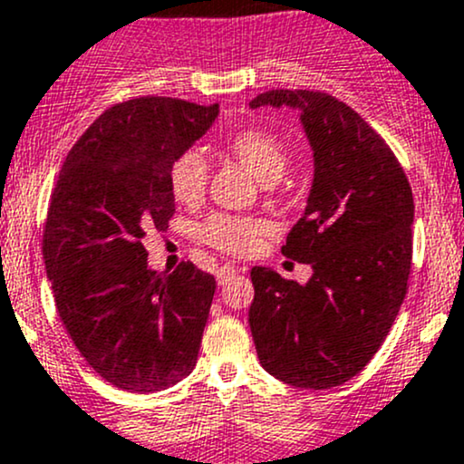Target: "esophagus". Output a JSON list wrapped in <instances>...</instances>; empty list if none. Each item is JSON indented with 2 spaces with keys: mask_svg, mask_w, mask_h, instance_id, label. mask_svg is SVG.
Masks as SVG:
<instances>
[{
  "mask_svg": "<svg viewBox=\"0 0 464 464\" xmlns=\"http://www.w3.org/2000/svg\"><path fill=\"white\" fill-rule=\"evenodd\" d=\"M236 276H237L236 266H231V265L219 266V269H218V285L224 286V285H227V282H231Z\"/></svg>",
  "mask_w": 464,
  "mask_h": 464,
  "instance_id": "34e87169",
  "label": "esophagus"
}]
</instances>
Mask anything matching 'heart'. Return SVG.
<instances>
[{"label": "heart", "instance_id": "b5f03b06", "mask_svg": "<svg viewBox=\"0 0 464 464\" xmlns=\"http://www.w3.org/2000/svg\"><path fill=\"white\" fill-rule=\"evenodd\" d=\"M224 146L233 158L240 160L265 184L277 182L285 175L286 164H289V153H286L285 144L266 130H237V133L228 135ZM207 182L208 164L199 150H184L170 164L169 187L179 204H187V207L198 204L207 191ZM262 231H265V227H262L260 219L216 213L202 224L199 236L207 245L216 246L219 251L231 253V256H245L257 245Z\"/></svg>", "mask_w": 464, "mask_h": 464}]
</instances>
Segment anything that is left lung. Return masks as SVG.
Masks as SVG:
<instances>
[{
	"instance_id": "left-lung-1",
	"label": "left lung",
	"mask_w": 464,
	"mask_h": 464,
	"mask_svg": "<svg viewBox=\"0 0 464 464\" xmlns=\"http://www.w3.org/2000/svg\"><path fill=\"white\" fill-rule=\"evenodd\" d=\"M300 111L314 149L306 208L282 246L309 282L253 266L248 326L260 364L300 389H331L367 367L387 338L411 271L413 195L387 142L320 91H266L248 102Z\"/></svg>"
}]
</instances>
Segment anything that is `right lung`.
Returning a JSON list of instances; mask_svg holds the SVG:
<instances>
[{
  "label": "right lung",
  "mask_w": 464,
  "mask_h": 464,
  "mask_svg": "<svg viewBox=\"0 0 464 464\" xmlns=\"http://www.w3.org/2000/svg\"><path fill=\"white\" fill-rule=\"evenodd\" d=\"M219 113L175 97L111 106L68 150L46 224L44 260L60 320L106 382L162 392L193 372L216 277L182 262L149 269L142 240L169 227V169Z\"/></svg>",
  "instance_id": "1"
}]
</instances>
